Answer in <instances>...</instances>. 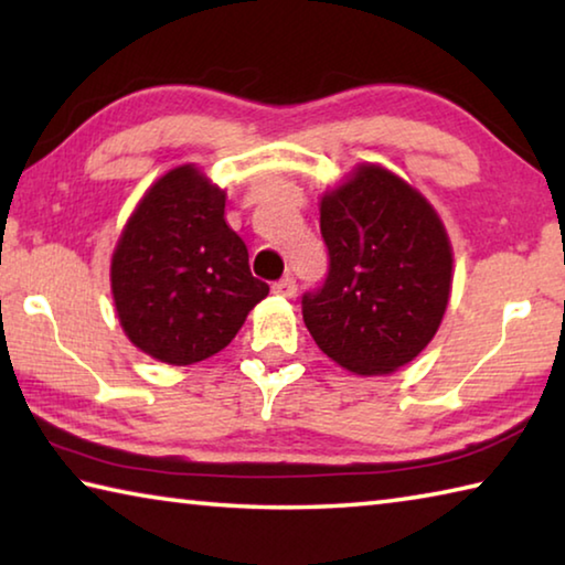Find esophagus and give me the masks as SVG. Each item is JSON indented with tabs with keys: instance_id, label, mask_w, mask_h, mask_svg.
I'll list each match as a JSON object with an SVG mask.
<instances>
[{
	"instance_id": "1",
	"label": "esophagus",
	"mask_w": 565,
	"mask_h": 565,
	"mask_svg": "<svg viewBox=\"0 0 565 565\" xmlns=\"http://www.w3.org/2000/svg\"><path fill=\"white\" fill-rule=\"evenodd\" d=\"M271 291L279 294V296H286V299H294V296H296V279H294V276H284V279L271 284Z\"/></svg>"
}]
</instances>
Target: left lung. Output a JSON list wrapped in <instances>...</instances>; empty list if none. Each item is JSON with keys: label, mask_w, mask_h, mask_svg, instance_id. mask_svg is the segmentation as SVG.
Listing matches in <instances>:
<instances>
[{"label": "left lung", "mask_w": 565, "mask_h": 565, "mask_svg": "<svg viewBox=\"0 0 565 565\" xmlns=\"http://www.w3.org/2000/svg\"><path fill=\"white\" fill-rule=\"evenodd\" d=\"M329 274L301 296L317 347L353 374H388L434 339L451 294V246L431 204L381 167L321 199Z\"/></svg>", "instance_id": "1"}]
</instances>
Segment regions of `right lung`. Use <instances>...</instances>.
Listing matches in <instances>:
<instances>
[{"label": "right lung", "mask_w": 565, "mask_h": 565, "mask_svg": "<svg viewBox=\"0 0 565 565\" xmlns=\"http://www.w3.org/2000/svg\"><path fill=\"white\" fill-rule=\"evenodd\" d=\"M111 291L134 347L186 366L232 343L269 294L224 218V191L194 167L171 169L131 214L111 259Z\"/></svg>", "instance_id": "1"}]
</instances>
